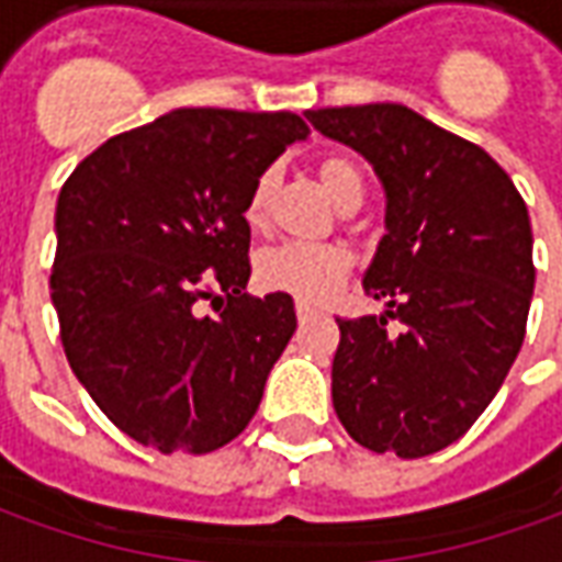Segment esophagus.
<instances>
[{
	"mask_svg": "<svg viewBox=\"0 0 562 562\" xmlns=\"http://www.w3.org/2000/svg\"><path fill=\"white\" fill-rule=\"evenodd\" d=\"M294 313H297V318H301V322H304V318H313L318 313L316 306L313 304H306V301H297V304H294Z\"/></svg>",
	"mask_w": 562,
	"mask_h": 562,
	"instance_id": "1",
	"label": "esophagus"
}]
</instances>
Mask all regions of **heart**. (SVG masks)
<instances>
[{"mask_svg": "<svg viewBox=\"0 0 562 562\" xmlns=\"http://www.w3.org/2000/svg\"><path fill=\"white\" fill-rule=\"evenodd\" d=\"M277 183H280V171L265 168L249 189L244 220L252 228H261L268 222ZM318 183L342 213H352L364 201V177L358 171V165L346 156H328L318 161ZM349 270H352V261L337 246L280 244L270 246L256 258V280L261 289L310 301V304H318L337 292L349 277Z\"/></svg>", "mask_w": 562, "mask_h": 562, "instance_id": "1", "label": "heart"}]
</instances>
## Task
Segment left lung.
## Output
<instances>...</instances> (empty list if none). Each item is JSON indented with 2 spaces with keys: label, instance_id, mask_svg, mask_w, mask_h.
<instances>
[{
  "label": "left lung",
  "instance_id": "left-lung-1",
  "mask_svg": "<svg viewBox=\"0 0 562 562\" xmlns=\"http://www.w3.org/2000/svg\"><path fill=\"white\" fill-rule=\"evenodd\" d=\"M306 120L358 149L385 189L364 294L389 310L337 318V418L376 454H434L470 430L520 352L536 282L527 204L479 144L406 104L318 108Z\"/></svg>",
  "mask_w": 562,
  "mask_h": 562
}]
</instances>
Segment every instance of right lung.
<instances>
[{
	"label": "right lung",
	"instance_id": "right-lung-1",
	"mask_svg": "<svg viewBox=\"0 0 562 562\" xmlns=\"http://www.w3.org/2000/svg\"><path fill=\"white\" fill-rule=\"evenodd\" d=\"M306 135L292 111L180 108L108 138L63 186L59 340L95 406L140 446L207 454L256 415L297 318L289 294H244V204Z\"/></svg>",
	"mask_w": 562,
	"mask_h": 562
}]
</instances>
